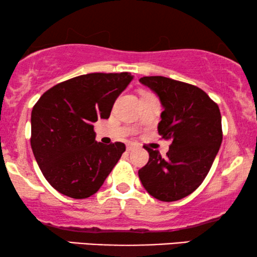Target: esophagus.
Listing matches in <instances>:
<instances>
[{
  "label": "esophagus",
  "instance_id": "1",
  "mask_svg": "<svg viewBox=\"0 0 257 257\" xmlns=\"http://www.w3.org/2000/svg\"><path fill=\"white\" fill-rule=\"evenodd\" d=\"M136 149H139V145H137L135 143H128L127 145H126V150L128 151V152H131V151L136 150Z\"/></svg>",
  "mask_w": 257,
  "mask_h": 257
}]
</instances>
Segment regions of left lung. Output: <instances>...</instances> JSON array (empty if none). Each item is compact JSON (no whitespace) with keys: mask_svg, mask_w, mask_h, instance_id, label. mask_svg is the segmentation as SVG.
Masks as SVG:
<instances>
[{"mask_svg":"<svg viewBox=\"0 0 257 257\" xmlns=\"http://www.w3.org/2000/svg\"><path fill=\"white\" fill-rule=\"evenodd\" d=\"M139 82L159 97L164 111L158 132L172 140L166 158L145 147L150 159L139 170V179L153 198L177 201L202 184L219 152L220 108L205 91L191 84L163 76L143 77Z\"/></svg>","mask_w":257,"mask_h":257,"instance_id":"left-lung-1","label":"left lung"}]
</instances>
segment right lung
<instances>
[{"instance_id":"1","label":"right lung","mask_w":257,"mask_h":257,"mask_svg":"<svg viewBox=\"0 0 257 257\" xmlns=\"http://www.w3.org/2000/svg\"><path fill=\"white\" fill-rule=\"evenodd\" d=\"M132 79L128 72L87 73L52 86L35 104L31 149L56 191L86 199L104 184L125 144L97 143L93 122L110 117L115 99Z\"/></svg>"}]
</instances>
